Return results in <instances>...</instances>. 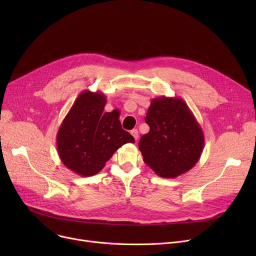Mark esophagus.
<instances>
[{"label":"esophagus","instance_id":"obj_1","mask_svg":"<svg viewBox=\"0 0 256 256\" xmlns=\"http://www.w3.org/2000/svg\"><path fill=\"white\" fill-rule=\"evenodd\" d=\"M130 134L132 135V137L135 138V140L138 139V137H139V132H138V130H136V128L132 130H130Z\"/></svg>","mask_w":256,"mask_h":256}]
</instances>
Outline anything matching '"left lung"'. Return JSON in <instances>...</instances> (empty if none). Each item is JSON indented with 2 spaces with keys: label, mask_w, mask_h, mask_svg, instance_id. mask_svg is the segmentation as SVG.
I'll list each match as a JSON object with an SVG mask.
<instances>
[{
  "label": "left lung",
  "mask_w": 256,
  "mask_h": 256,
  "mask_svg": "<svg viewBox=\"0 0 256 256\" xmlns=\"http://www.w3.org/2000/svg\"><path fill=\"white\" fill-rule=\"evenodd\" d=\"M145 121L150 130L141 137L139 150L145 164L158 176L174 178L196 165L204 135L182 98H154Z\"/></svg>",
  "instance_id": "left-lung-1"
}]
</instances>
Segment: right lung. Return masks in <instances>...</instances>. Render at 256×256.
I'll return each mask as SVG.
<instances>
[{"label":"right lung","instance_id":"add662e5","mask_svg":"<svg viewBox=\"0 0 256 256\" xmlns=\"http://www.w3.org/2000/svg\"><path fill=\"white\" fill-rule=\"evenodd\" d=\"M106 102L102 92L83 91L58 130L59 158L78 176H96L119 147L135 142L121 128L117 112L102 113Z\"/></svg>","mask_w":256,"mask_h":256}]
</instances>
